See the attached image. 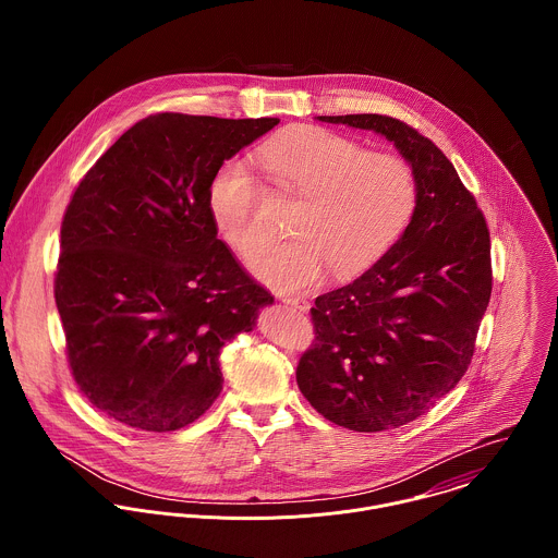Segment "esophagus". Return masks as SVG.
I'll return each mask as SVG.
<instances>
[{
	"instance_id": "esophagus-1",
	"label": "esophagus",
	"mask_w": 558,
	"mask_h": 558,
	"mask_svg": "<svg viewBox=\"0 0 558 558\" xmlns=\"http://www.w3.org/2000/svg\"><path fill=\"white\" fill-rule=\"evenodd\" d=\"M281 301L299 312H310V303L305 299H299V296H281Z\"/></svg>"
}]
</instances>
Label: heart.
I'll return each instance as SVG.
<instances>
[{
	"mask_svg": "<svg viewBox=\"0 0 558 558\" xmlns=\"http://www.w3.org/2000/svg\"><path fill=\"white\" fill-rule=\"evenodd\" d=\"M275 189L301 197L292 239L262 246L253 275L281 292L305 290L330 270L350 279L374 266L403 234L416 208V180L403 160L374 155L356 140L319 126L292 129L257 150ZM264 186L240 159L223 160L208 184L219 236L240 255L266 234Z\"/></svg>",
	"mask_w": 558,
	"mask_h": 558,
	"instance_id": "heart-1",
	"label": "heart"
}]
</instances>
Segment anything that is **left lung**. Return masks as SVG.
<instances>
[{"label":"left lung","instance_id":"obj_1","mask_svg":"<svg viewBox=\"0 0 558 558\" xmlns=\"http://www.w3.org/2000/svg\"><path fill=\"white\" fill-rule=\"evenodd\" d=\"M385 135L416 180V208L398 242L359 279L312 307L316 339L296 383L324 418L354 432L414 421L466 374L492 294L489 230L442 150L405 122L318 116Z\"/></svg>","mask_w":558,"mask_h":558}]
</instances>
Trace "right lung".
<instances>
[{
	"label": "right lung",
	"mask_w": 558,
	"mask_h": 558,
	"mask_svg": "<svg viewBox=\"0 0 558 558\" xmlns=\"http://www.w3.org/2000/svg\"><path fill=\"white\" fill-rule=\"evenodd\" d=\"M277 124L148 116L75 189L53 292L73 378L113 421L173 432L199 418L223 389L221 348L272 305L217 239L208 184Z\"/></svg>",
	"instance_id": "add662e5"
}]
</instances>
